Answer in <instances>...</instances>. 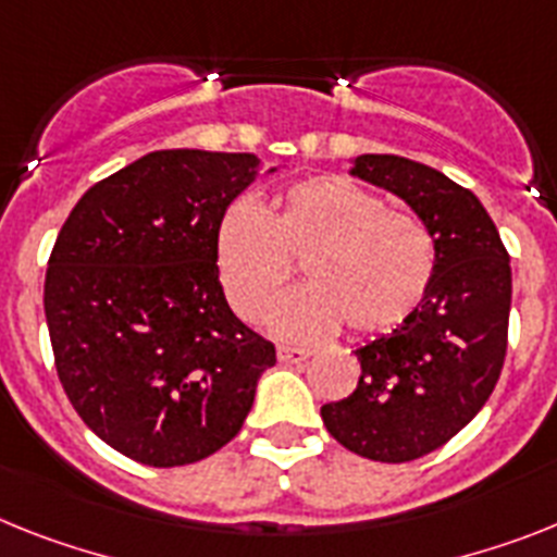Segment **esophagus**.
<instances>
[{"instance_id": "obj_1", "label": "esophagus", "mask_w": 557, "mask_h": 557, "mask_svg": "<svg viewBox=\"0 0 557 557\" xmlns=\"http://www.w3.org/2000/svg\"><path fill=\"white\" fill-rule=\"evenodd\" d=\"M277 357H280V362H286V366H300L302 359H308V350L292 348V345H280Z\"/></svg>"}]
</instances>
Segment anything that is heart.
<instances>
[{
	"label": "heart",
	"mask_w": 557,
	"mask_h": 557,
	"mask_svg": "<svg viewBox=\"0 0 557 557\" xmlns=\"http://www.w3.org/2000/svg\"><path fill=\"white\" fill-rule=\"evenodd\" d=\"M297 263L311 286L274 317L283 334L320 336L345 322L350 334L376 336L422 306L436 243L416 214L385 209L376 191L343 175L297 181L271 214L255 203L228 209L218 228V265L237 314H269Z\"/></svg>",
	"instance_id": "heart-1"
}]
</instances>
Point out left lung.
<instances>
[{
	"mask_svg": "<svg viewBox=\"0 0 557 557\" xmlns=\"http://www.w3.org/2000/svg\"><path fill=\"white\" fill-rule=\"evenodd\" d=\"M354 175L399 195L430 228L436 274L394 334L357 348V391L322 405L331 436L373 461H413L447 445L493 394L507 357L512 271L473 191L399 156H359Z\"/></svg>",
	"mask_w": 557,
	"mask_h": 557,
	"instance_id": "8db88e82",
	"label": "left lung"
}]
</instances>
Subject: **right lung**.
Listing matches in <instances>:
<instances>
[{"instance_id": "obj_1", "label": "right lung", "mask_w": 557, "mask_h": 557, "mask_svg": "<svg viewBox=\"0 0 557 557\" xmlns=\"http://www.w3.org/2000/svg\"><path fill=\"white\" fill-rule=\"evenodd\" d=\"M255 166L249 152H149L84 191L55 237V373L84 424L127 459L181 467L221 450L277 362L228 308L218 269V228Z\"/></svg>"}]
</instances>
